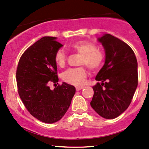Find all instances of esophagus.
I'll use <instances>...</instances> for the list:
<instances>
[{
  "mask_svg": "<svg viewBox=\"0 0 149 149\" xmlns=\"http://www.w3.org/2000/svg\"><path fill=\"white\" fill-rule=\"evenodd\" d=\"M83 88H84V87H82V86H81V87H76V89L77 91H80V89H83Z\"/></svg>",
  "mask_w": 149,
  "mask_h": 149,
  "instance_id": "1",
  "label": "esophagus"
}]
</instances>
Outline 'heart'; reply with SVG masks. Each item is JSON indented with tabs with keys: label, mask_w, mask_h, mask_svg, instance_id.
Wrapping results in <instances>:
<instances>
[{
	"label": "heart",
	"mask_w": 149,
	"mask_h": 149,
	"mask_svg": "<svg viewBox=\"0 0 149 149\" xmlns=\"http://www.w3.org/2000/svg\"><path fill=\"white\" fill-rule=\"evenodd\" d=\"M72 51L81 54L79 64H85L91 71H96L101 67L104 61V54L96 46L87 41H79L70 45ZM55 63L60 67H64L67 61V55L62 50H58L55 53ZM87 71L84 67L71 68L62 73V78L64 82L75 86H80L85 82Z\"/></svg>",
	"instance_id": "b5f03b06"
}]
</instances>
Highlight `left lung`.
I'll use <instances>...</instances> for the list:
<instances>
[{"label": "left lung", "mask_w": 149, "mask_h": 149, "mask_svg": "<svg viewBox=\"0 0 149 149\" xmlns=\"http://www.w3.org/2000/svg\"><path fill=\"white\" fill-rule=\"evenodd\" d=\"M97 40L103 46L105 60L95 78L101 83L92 87L90 105L102 117L112 119L131 103L137 87V61L132 48L112 35L104 34Z\"/></svg>", "instance_id": "left-lung-1"}]
</instances>
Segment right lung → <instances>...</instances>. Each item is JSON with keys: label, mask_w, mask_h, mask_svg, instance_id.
I'll return each mask as SVG.
<instances>
[{"label": "right lung", "mask_w": 149, "mask_h": 149, "mask_svg": "<svg viewBox=\"0 0 149 149\" xmlns=\"http://www.w3.org/2000/svg\"><path fill=\"white\" fill-rule=\"evenodd\" d=\"M57 37H44L30 46L21 57L17 70L18 92L28 112L42 122L53 123L65 114L76 93L74 86L57 82L55 53L62 44Z\"/></svg>", "instance_id": "1"}]
</instances>
